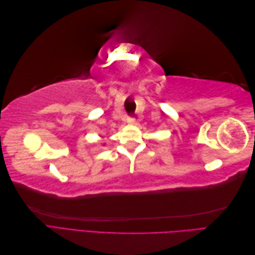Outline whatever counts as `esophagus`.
Segmentation results:
<instances>
[{"instance_id":"1","label":"esophagus","mask_w":255,"mask_h":255,"mask_svg":"<svg viewBox=\"0 0 255 255\" xmlns=\"http://www.w3.org/2000/svg\"><path fill=\"white\" fill-rule=\"evenodd\" d=\"M135 119L134 118H132V117H128V118H127V123L128 125H129V126H134L135 125Z\"/></svg>"}]
</instances>
